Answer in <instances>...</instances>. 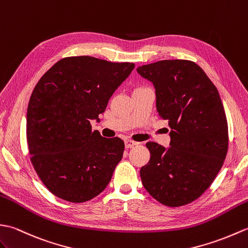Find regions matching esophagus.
<instances>
[{
	"instance_id": "obj_1",
	"label": "esophagus",
	"mask_w": 248,
	"mask_h": 248,
	"mask_svg": "<svg viewBox=\"0 0 248 248\" xmlns=\"http://www.w3.org/2000/svg\"><path fill=\"white\" fill-rule=\"evenodd\" d=\"M135 145H137V142L131 140H125V147L126 148H133Z\"/></svg>"
}]
</instances>
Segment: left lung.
Here are the masks:
<instances>
[{
  "label": "left lung",
  "instance_id": "8db88e82",
  "mask_svg": "<svg viewBox=\"0 0 248 248\" xmlns=\"http://www.w3.org/2000/svg\"><path fill=\"white\" fill-rule=\"evenodd\" d=\"M137 72L153 82L158 114L170 127V147L146 143L151 159L140 170L143 186L162 205H186L210 186L226 158L222 100L203 70L190 60H160Z\"/></svg>",
  "mask_w": 248,
  "mask_h": 248
}]
</instances>
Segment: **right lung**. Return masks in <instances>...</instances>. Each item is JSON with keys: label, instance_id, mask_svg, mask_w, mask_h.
<instances>
[{"label": "right lung", "instance_id": "right-lung-1", "mask_svg": "<svg viewBox=\"0 0 248 248\" xmlns=\"http://www.w3.org/2000/svg\"><path fill=\"white\" fill-rule=\"evenodd\" d=\"M135 64L90 56L65 57L43 74L26 115L31 161L52 193L71 202L105 190L121 161L124 142L92 131L109 98Z\"/></svg>", "mask_w": 248, "mask_h": 248}]
</instances>
